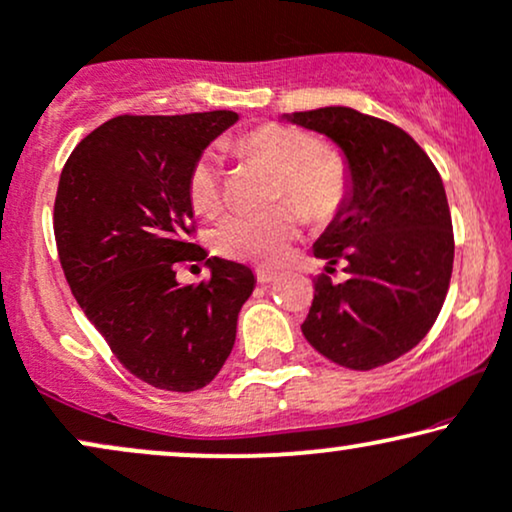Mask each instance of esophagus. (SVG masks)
Returning <instances> with one entry per match:
<instances>
[{
	"mask_svg": "<svg viewBox=\"0 0 512 512\" xmlns=\"http://www.w3.org/2000/svg\"><path fill=\"white\" fill-rule=\"evenodd\" d=\"M255 274H257V281H260V283H271V281H276L278 271L269 269V267H257Z\"/></svg>",
	"mask_w": 512,
	"mask_h": 512,
	"instance_id": "1",
	"label": "esophagus"
}]
</instances>
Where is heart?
<instances>
[{"label":"heart","mask_w":512,"mask_h":512,"mask_svg":"<svg viewBox=\"0 0 512 512\" xmlns=\"http://www.w3.org/2000/svg\"><path fill=\"white\" fill-rule=\"evenodd\" d=\"M241 153L281 179L278 203H288L309 222H328L338 215L349 193V172L340 155L319 151V141L302 129L262 125L238 139ZM189 198L198 215L222 208V172L215 153H203L189 177ZM300 238V219L290 208L252 217L231 212L210 234L215 252L231 260L281 264Z\"/></svg>","instance_id":"1"}]
</instances>
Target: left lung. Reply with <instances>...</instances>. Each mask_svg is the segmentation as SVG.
<instances>
[{"label":"left lung","mask_w":512,"mask_h":512,"mask_svg":"<svg viewBox=\"0 0 512 512\" xmlns=\"http://www.w3.org/2000/svg\"><path fill=\"white\" fill-rule=\"evenodd\" d=\"M281 118L331 139L349 172L345 205L314 243L326 274L314 281L304 338L352 371L390 364L428 335L449 290L454 231L442 177L404 129L354 108ZM338 261L342 284L327 276Z\"/></svg>","instance_id":"1"}]
</instances>
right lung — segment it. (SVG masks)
<instances>
[{
    "label": "right lung",
    "instance_id": "add662e5",
    "mask_svg": "<svg viewBox=\"0 0 512 512\" xmlns=\"http://www.w3.org/2000/svg\"><path fill=\"white\" fill-rule=\"evenodd\" d=\"M238 118L120 115L75 146L58 181L54 234L68 286L120 364L158 390L212 383L255 290L252 269L189 241L191 170ZM181 261H205L211 281L181 287Z\"/></svg>",
    "mask_w": 512,
    "mask_h": 512
}]
</instances>
